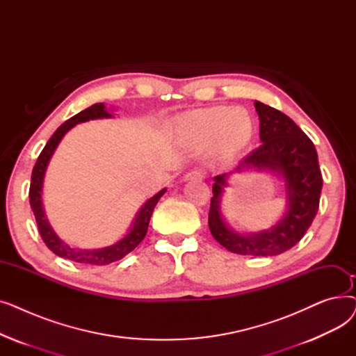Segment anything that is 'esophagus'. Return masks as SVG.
Returning a JSON list of instances; mask_svg holds the SVG:
<instances>
[{
	"label": "esophagus",
	"instance_id": "obj_1",
	"mask_svg": "<svg viewBox=\"0 0 356 356\" xmlns=\"http://www.w3.org/2000/svg\"><path fill=\"white\" fill-rule=\"evenodd\" d=\"M203 177H204V173L202 170H199V168H195V170L189 172L184 176V180H202Z\"/></svg>",
	"mask_w": 356,
	"mask_h": 356
}]
</instances>
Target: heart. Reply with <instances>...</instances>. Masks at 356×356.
Returning a JSON list of instances; mask_svg holds the SVG:
<instances>
[{
	"mask_svg": "<svg viewBox=\"0 0 356 356\" xmlns=\"http://www.w3.org/2000/svg\"><path fill=\"white\" fill-rule=\"evenodd\" d=\"M175 131L186 147L203 148L213 143L219 156L228 159L250 144L254 121L242 108L211 106L179 117Z\"/></svg>",
	"mask_w": 356,
	"mask_h": 356,
	"instance_id": "1",
	"label": "heart"
}]
</instances>
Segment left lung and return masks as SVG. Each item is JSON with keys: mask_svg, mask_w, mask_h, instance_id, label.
Instances as JSON below:
<instances>
[{"mask_svg": "<svg viewBox=\"0 0 356 356\" xmlns=\"http://www.w3.org/2000/svg\"><path fill=\"white\" fill-rule=\"evenodd\" d=\"M259 118L261 144L239 163L235 172L270 170L283 177L287 193V211L274 227L258 234H238L223 220L220 196L232 173L213 177V197L209 209V229L228 251L241 255L268 257L293 248L300 241L319 209L322 173L312 140L282 111L263 102H254Z\"/></svg>", "mask_w": 356, "mask_h": 356, "instance_id": "obj_1", "label": "left lung"}]
</instances>
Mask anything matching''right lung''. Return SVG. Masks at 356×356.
Segmentation results:
<instances>
[{
  "label": "right lung",
  "instance_id": "obj_1",
  "mask_svg": "<svg viewBox=\"0 0 356 356\" xmlns=\"http://www.w3.org/2000/svg\"><path fill=\"white\" fill-rule=\"evenodd\" d=\"M111 117L112 115L106 111L104 104H95V105L83 109L82 112L72 117L66 122H63L58 129L54 131V134L50 137V140L44 145L43 152L40 153L39 159H37L34 168H33V173H31V183H30V192H29L30 207L35 216L37 228H39L40 236L44 241V244L56 255L74 261V263L86 264V266H106V264L114 263V261L124 258L127 254L133 251L144 239L147 229H148L149 218H152V215H153V211L156 208L157 202L165 192V189H163L159 193H156L153 197H149L137 212L133 225H131L127 235L111 247H105V248H99V250H79V248L70 247L69 244H66L65 241H62L58 235H56V232L50 227V223L44 215L43 202H42L43 180H44L49 161L54 153V149L58 148L59 143L62 141V138L65 137V134L70 128H73L79 122H86L89 120L111 118Z\"/></svg>",
  "mask_w": 356,
  "mask_h": 356
}]
</instances>
